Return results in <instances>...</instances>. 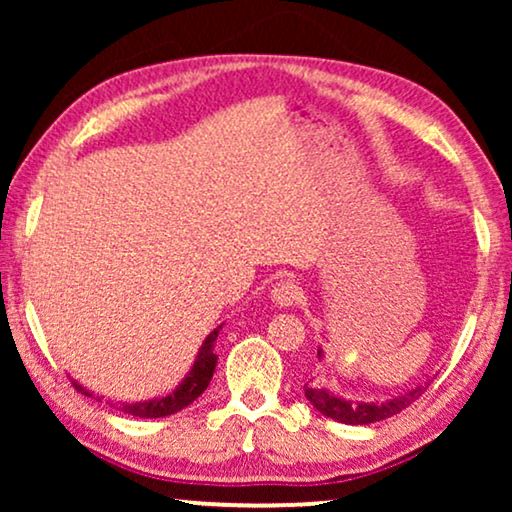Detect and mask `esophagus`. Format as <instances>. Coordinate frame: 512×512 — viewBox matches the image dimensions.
Masks as SVG:
<instances>
[{
    "mask_svg": "<svg viewBox=\"0 0 512 512\" xmlns=\"http://www.w3.org/2000/svg\"><path fill=\"white\" fill-rule=\"evenodd\" d=\"M270 298H272V303L279 307H291L300 300V286L296 279L282 277V279H277L275 286H272Z\"/></svg>",
    "mask_w": 512,
    "mask_h": 512,
    "instance_id": "esophagus-1",
    "label": "esophagus"
}]
</instances>
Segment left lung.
<instances>
[{"instance_id":"8db88e82","label":"left lung","mask_w":512,"mask_h":512,"mask_svg":"<svg viewBox=\"0 0 512 512\" xmlns=\"http://www.w3.org/2000/svg\"><path fill=\"white\" fill-rule=\"evenodd\" d=\"M319 356H321V352H319ZM426 387H429V384L412 389L405 396H396V398H391V401H384V403H349V401H342V398H335L333 394H328L326 389H314V387H305V398L321 412V415L331 417V419H335V422L373 424V422H380V419H387L391 415H398V412L408 408L410 403H415V398L422 396Z\"/></svg>"}]
</instances>
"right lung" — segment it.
<instances>
[{
    "label": "right lung",
    "instance_id": "add662e5",
    "mask_svg": "<svg viewBox=\"0 0 512 512\" xmlns=\"http://www.w3.org/2000/svg\"><path fill=\"white\" fill-rule=\"evenodd\" d=\"M216 335H219V328L207 335V340L202 342V347L198 352V359H195V363H193L191 373L186 375V380L181 382L170 396L153 398V401H146V403H132V405L125 403L121 410L128 412V415H132V417H146V419L151 417L153 419V417L172 415V412H179L181 408H186V405H191L195 398H198L202 391L209 387V380H212V375H214L216 359H219V356L214 354ZM74 389L81 391V394L90 396L88 391L81 387V384L74 382Z\"/></svg>",
    "mask_w": 512,
    "mask_h": 512
}]
</instances>
